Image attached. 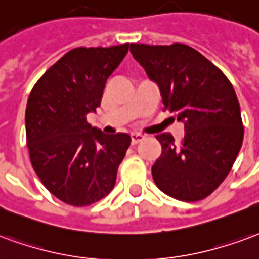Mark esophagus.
<instances>
[{"instance_id": "esophagus-1", "label": "esophagus", "mask_w": 259, "mask_h": 259, "mask_svg": "<svg viewBox=\"0 0 259 259\" xmlns=\"http://www.w3.org/2000/svg\"><path fill=\"white\" fill-rule=\"evenodd\" d=\"M143 139H145V135H143V134H138V132H134V134H131L132 145H137V143L142 142Z\"/></svg>"}]
</instances>
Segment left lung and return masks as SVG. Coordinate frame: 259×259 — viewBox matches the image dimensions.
<instances>
[{
	"instance_id": "left-lung-1",
	"label": "left lung",
	"mask_w": 259,
	"mask_h": 259,
	"mask_svg": "<svg viewBox=\"0 0 259 259\" xmlns=\"http://www.w3.org/2000/svg\"><path fill=\"white\" fill-rule=\"evenodd\" d=\"M132 56L160 88L165 109L184 122L175 143L158 134L163 152L153 164V179L174 199L197 201L228 177L240 152L244 128L240 105L225 74L185 44H131Z\"/></svg>"
}]
</instances>
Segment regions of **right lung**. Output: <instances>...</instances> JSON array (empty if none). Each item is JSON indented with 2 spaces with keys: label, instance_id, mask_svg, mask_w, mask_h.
<instances>
[{
  "label": "right lung",
  "instance_id": "obj_1",
  "mask_svg": "<svg viewBox=\"0 0 259 259\" xmlns=\"http://www.w3.org/2000/svg\"><path fill=\"white\" fill-rule=\"evenodd\" d=\"M128 48H74L30 92L24 117L30 160L45 188L66 204L90 205L114 188L131 137L103 134L87 114L101 106L107 78Z\"/></svg>",
  "mask_w": 259,
  "mask_h": 259
}]
</instances>
